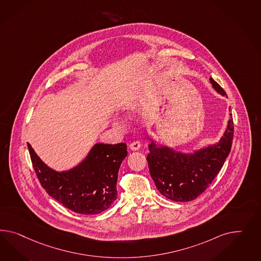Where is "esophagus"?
I'll list each match as a JSON object with an SVG mask.
<instances>
[{
    "mask_svg": "<svg viewBox=\"0 0 261 261\" xmlns=\"http://www.w3.org/2000/svg\"><path fill=\"white\" fill-rule=\"evenodd\" d=\"M141 144L140 141H134V142H132L130 145H129V147L130 149L132 150V151H138L139 149L141 148Z\"/></svg>",
    "mask_w": 261,
    "mask_h": 261,
    "instance_id": "34e87169",
    "label": "esophagus"
}]
</instances>
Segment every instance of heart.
I'll return each mask as SVG.
<instances>
[{
	"mask_svg": "<svg viewBox=\"0 0 261 261\" xmlns=\"http://www.w3.org/2000/svg\"><path fill=\"white\" fill-rule=\"evenodd\" d=\"M137 102H135V101H131V102H128L127 105H125V107H124V112L128 114V115H131L132 113H134L135 110L137 109ZM115 124L117 125L118 127H122V124L120 123V121H116L115 122Z\"/></svg>",
	"mask_w": 261,
	"mask_h": 261,
	"instance_id": "1",
	"label": "heart"
}]
</instances>
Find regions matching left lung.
Instances as JSON below:
<instances>
[{
    "mask_svg": "<svg viewBox=\"0 0 261 261\" xmlns=\"http://www.w3.org/2000/svg\"><path fill=\"white\" fill-rule=\"evenodd\" d=\"M216 91L225 96L221 86L210 77ZM232 116V114H230ZM233 123L230 117L225 132L219 142L193 153L176 151L149 139V171L158 190L174 201H191L202 194L222 168L232 147Z\"/></svg>",
    "mask_w": 261,
    "mask_h": 261,
    "instance_id": "8db88e82",
    "label": "left lung"
}]
</instances>
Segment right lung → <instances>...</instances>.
<instances>
[{
  "instance_id": "right-lung-1",
  "label": "right lung",
  "mask_w": 261,
  "mask_h": 261,
  "mask_svg": "<svg viewBox=\"0 0 261 261\" xmlns=\"http://www.w3.org/2000/svg\"><path fill=\"white\" fill-rule=\"evenodd\" d=\"M36 175L50 197L71 211L95 215L108 209L117 199L120 164L126 158L125 143H96L75 167L51 169L28 143Z\"/></svg>"
}]
</instances>
